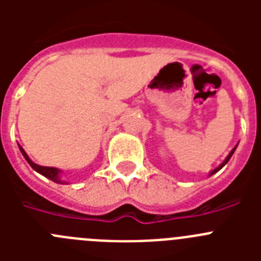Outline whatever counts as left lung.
Returning a JSON list of instances; mask_svg holds the SVG:
<instances>
[{
    "label": "left lung",
    "instance_id": "obj_1",
    "mask_svg": "<svg viewBox=\"0 0 261 261\" xmlns=\"http://www.w3.org/2000/svg\"><path fill=\"white\" fill-rule=\"evenodd\" d=\"M235 149H237V146H235V147H234V149H232V150H231V151H230V154H229V155L226 156V159H225V161H223V162H222V163H221V165H220V166H218V167H217V168H214L213 171H212V172H211V175L216 174V172H217V171H220L221 168H222V167H223V166H225V165H226V163L229 162V159H230V158H231V155H232V154H234Z\"/></svg>",
    "mask_w": 261,
    "mask_h": 261
}]
</instances>
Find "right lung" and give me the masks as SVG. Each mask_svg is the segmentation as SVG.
<instances>
[{"instance_id": "right-lung-1", "label": "right lung", "mask_w": 261, "mask_h": 261, "mask_svg": "<svg viewBox=\"0 0 261 261\" xmlns=\"http://www.w3.org/2000/svg\"><path fill=\"white\" fill-rule=\"evenodd\" d=\"M19 150H20V153L23 154V156L26 158L27 162L30 163V166H31V167L34 168L35 171H38L39 174H41V175H43V176H45V177H48V179H50V180L55 181V183L65 184V181L62 180L61 177H60V172H61V171H60L59 168H55V167H45V166H39V165H36V163H34V162H32V161H31V159L29 158V155H27V154H26V151L23 150V147H22V146H19Z\"/></svg>"}]
</instances>
